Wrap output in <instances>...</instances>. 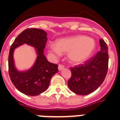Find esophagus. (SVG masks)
Segmentation results:
<instances>
[{
  "instance_id": "esophagus-1",
  "label": "esophagus",
  "mask_w": 120,
  "mask_h": 120,
  "mask_svg": "<svg viewBox=\"0 0 120 120\" xmlns=\"http://www.w3.org/2000/svg\"><path fill=\"white\" fill-rule=\"evenodd\" d=\"M64 65H61V64H60L59 65H58V70H62L63 68H64Z\"/></svg>"
}]
</instances>
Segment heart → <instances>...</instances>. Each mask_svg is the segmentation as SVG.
Listing matches in <instances>:
<instances>
[{
    "label": "heart",
    "instance_id": "obj_1",
    "mask_svg": "<svg viewBox=\"0 0 120 120\" xmlns=\"http://www.w3.org/2000/svg\"><path fill=\"white\" fill-rule=\"evenodd\" d=\"M95 47L93 38L79 35L57 40L55 45L49 46V52L55 57L60 56L62 53H67L70 63L80 64L89 58Z\"/></svg>",
    "mask_w": 120,
    "mask_h": 120
}]
</instances>
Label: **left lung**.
<instances>
[{
  "instance_id": "obj_1",
  "label": "left lung",
  "mask_w": 120,
  "mask_h": 120,
  "mask_svg": "<svg viewBox=\"0 0 120 120\" xmlns=\"http://www.w3.org/2000/svg\"><path fill=\"white\" fill-rule=\"evenodd\" d=\"M101 49L89 60L79 66L70 68L72 75L68 86L73 93L87 95L100 86L106 76L108 68V48L103 39L99 40Z\"/></svg>"
}]
</instances>
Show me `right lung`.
<instances>
[{
    "label": "right lung",
    "instance_id": "add662e5",
    "mask_svg": "<svg viewBox=\"0 0 120 120\" xmlns=\"http://www.w3.org/2000/svg\"><path fill=\"white\" fill-rule=\"evenodd\" d=\"M47 34L36 28L26 29L20 33L12 44L9 54V74L17 90L27 96H38L48 89L52 77L58 72V65L50 63L44 55ZM26 43L35 48L38 56L34 65L29 70L18 71L15 67L14 49Z\"/></svg>",
    "mask_w": 120,
    "mask_h": 120
}]
</instances>
